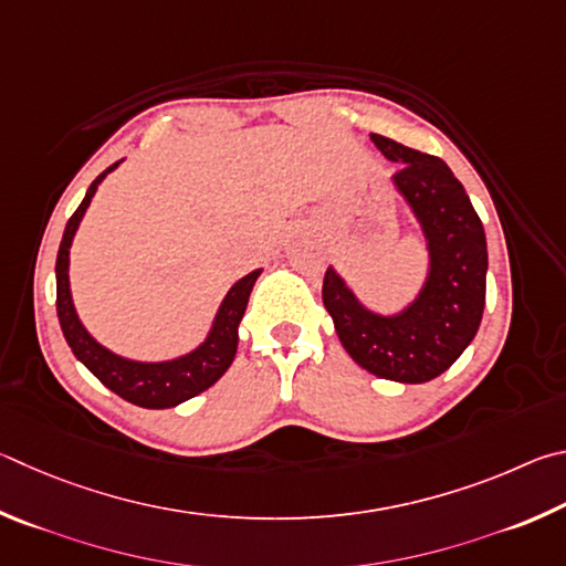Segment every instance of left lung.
Here are the masks:
<instances>
[{"mask_svg": "<svg viewBox=\"0 0 566 566\" xmlns=\"http://www.w3.org/2000/svg\"><path fill=\"white\" fill-rule=\"evenodd\" d=\"M388 161L398 193L418 218L428 245V275L415 301L382 315L363 305L331 265L323 305L350 358L382 380L428 382L460 358L478 335L488 285V238L464 186L438 156L370 134Z\"/></svg>", "mask_w": 566, "mask_h": 566, "instance_id": "8db88e82", "label": "left lung"}]
</instances>
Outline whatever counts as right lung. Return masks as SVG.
Listing matches in <instances>:
<instances>
[{
    "label": "right lung",
    "mask_w": 566,
    "mask_h": 566,
    "mask_svg": "<svg viewBox=\"0 0 566 566\" xmlns=\"http://www.w3.org/2000/svg\"><path fill=\"white\" fill-rule=\"evenodd\" d=\"M116 166L118 161L114 166H108L102 176H96V181L88 186L84 201L78 203L74 216L69 218V223L64 228L62 243H59L56 253L59 325H62L64 338L69 343V348L76 355V360L84 363L86 370L92 373L94 378L102 380L108 390L116 392L118 398L148 410L176 408V405L191 400L196 395L211 388V385L231 368L238 350V325L243 321L248 298H251L253 285L263 271L258 268V271L248 273L241 281L233 283V289L226 293L223 303L218 305L211 331H208L203 343L191 353L178 355V358L171 360L146 363L122 358V355L104 348V345L84 328V323L78 321L76 315L72 301V285H69V248H72L78 223H82L98 184H102L106 174H112Z\"/></svg>",
    "instance_id": "1"
}]
</instances>
